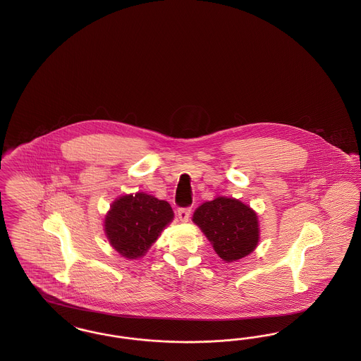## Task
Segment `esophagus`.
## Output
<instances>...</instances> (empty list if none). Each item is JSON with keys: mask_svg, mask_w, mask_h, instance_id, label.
Returning <instances> with one entry per match:
<instances>
[{"mask_svg": "<svg viewBox=\"0 0 361 361\" xmlns=\"http://www.w3.org/2000/svg\"><path fill=\"white\" fill-rule=\"evenodd\" d=\"M177 215L181 222H188L189 216H190V208H178Z\"/></svg>", "mask_w": 361, "mask_h": 361, "instance_id": "1", "label": "esophagus"}]
</instances>
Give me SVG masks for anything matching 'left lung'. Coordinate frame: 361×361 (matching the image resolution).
<instances>
[{"mask_svg": "<svg viewBox=\"0 0 361 361\" xmlns=\"http://www.w3.org/2000/svg\"><path fill=\"white\" fill-rule=\"evenodd\" d=\"M192 221L226 262L250 255L257 246V214L237 199L219 196L206 202L195 211Z\"/></svg>", "mask_w": 361, "mask_h": 361, "instance_id": "obj_1", "label": "left lung"}]
</instances>
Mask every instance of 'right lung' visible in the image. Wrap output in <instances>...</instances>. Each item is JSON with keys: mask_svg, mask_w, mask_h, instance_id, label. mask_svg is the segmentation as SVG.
<instances>
[{"mask_svg": "<svg viewBox=\"0 0 361 361\" xmlns=\"http://www.w3.org/2000/svg\"><path fill=\"white\" fill-rule=\"evenodd\" d=\"M172 207L152 195L137 192L116 199L105 215V234L123 257H142L161 231L173 221Z\"/></svg>", "mask_w": 361, "mask_h": 361, "instance_id": "add662e5", "label": "right lung"}]
</instances>
